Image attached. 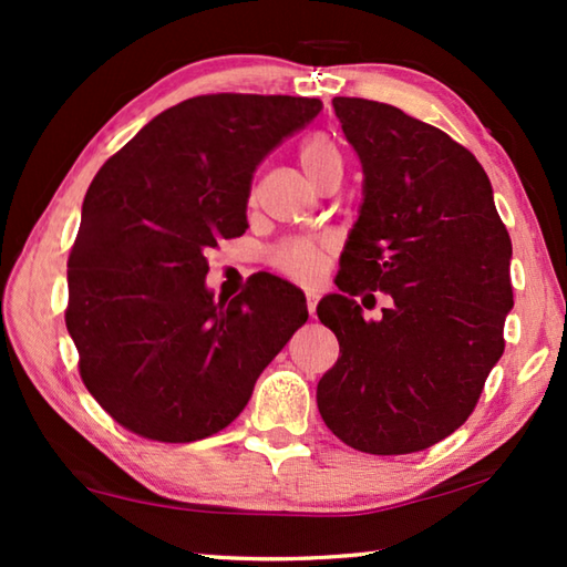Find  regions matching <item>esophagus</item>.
<instances>
[{"mask_svg":"<svg viewBox=\"0 0 567 567\" xmlns=\"http://www.w3.org/2000/svg\"><path fill=\"white\" fill-rule=\"evenodd\" d=\"M315 310H318V295L315 292H307V312L315 318Z\"/></svg>","mask_w":567,"mask_h":567,"instance_id":"obj_1","label":"esophagus"}]
</instances>
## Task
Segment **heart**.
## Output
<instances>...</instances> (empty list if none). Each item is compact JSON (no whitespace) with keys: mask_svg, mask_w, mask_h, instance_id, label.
I'll list each match as a JSON object with an SVG mask.
<instances>
[{"mask_svg":"<svg viewBox=\"0 0 567 567\" xmlns=\"http://www.w3.org/2000/svg\"><path fill=\"white\" fill-rule=\"evenodd\" d=\"M300 165L305 169V175L315 182L330 167H342V155L328 134H312V137H307L300 147ZM272 265L280 272L297 277V280H310V277L320 272L322 252L318 245L297 239V243L282 245L277 249L272 255Z\"/></svg>","mask_w":567,"mask_h":567,"instance_id":"1","label":"heart"}]
</instances>
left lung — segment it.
I'll use <instances>...</instances> for the list:
<instances>
[{"instance_id": "left-lung-1", "label": "left lung", "mask_w": 567, "mask_h": 567, "mask_svg": "<svg viewBox=\"0 0 567 567\" xmlns=\"http://www.w3.org/2000/svg\"><path fill=\"white\" fill-rule=\"evenodd\" d=\"M332 107L360 157L362 205L340 292L318 305L340 342L318 408L354 450L417 453L470 417L505 350L511 235L485 169L443 130L382 102L334 97ZM362 289L393 297L382 321L363 322L351 300Z\"/></svg>"}]
</instances>
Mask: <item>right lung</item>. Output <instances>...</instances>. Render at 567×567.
Here are the masks:
<instances>
[{"label":"right lung","instance_id":"1","mask_svg":"<svg viewBox=\"0 0 567 567\" xmlns=\"http://www.w3.org/2000/svg\"><path fill=\"white\" fill-rule=\"evenodd\" d=\"M320 110L287 94L192 97L92 179L64 320L84 385L132 433L159 443L219 433L305 324V295L275 275L215 302L205 252L245 233L257 165Z\"/></svg>","mask_w":567,"mask_h":567}]
</instances>
